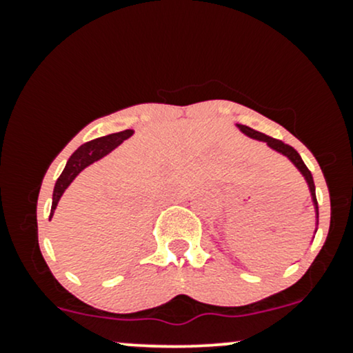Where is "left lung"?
Instances as JSON below:
<instances>
[{
	"mask_svg": "<svg viewBox=\"0 0 353 353\" xmlns=\"http://www.w3.org/2000/svg\"><path fill=\"white\" fill-rule=\"evenodd\" d=\"M236 125H237L239 131L242 132V134H245L247 137H250V139H255V141H261V143H265L270 149H272V151L282 154L283 157H287V159H289L290 163L295 165V169H297V171L302 174V177L307 182V188H309V192H310V197H312V204H314V210H315V232H317V229H319V204H317V197H315L314 177H312V174H310L309 169H307V165L303 164L301 154L295 151L292 145L283 144L282 141L274 139V137L262 134V132H259V131H254V129L247 128V125H242V124H236Z\"/></svg>",
	"mask_w": 353,
	"mask_h": 353,
	"instance_id": "8db88e82",
	"label": "left lung"
}]
</instances>
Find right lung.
<instances>
[{
	"label": "right lung",
	"instance_id": "1",
	"mask_svg": "<svg viewBox=\"0 0 353 353\" xmlns=\"http://www.w3.org/2000/svg\"><path fill=\"white\" fill-rule=\"evenodd\" d=\"M132 134H134L132 129H125V131L114 132V134L103 136V137H98V139L89 141V143L83 144L81 148H78L74 152H72V156L68 159L66 168H64V171L61 172L59 179L56 181L54 184L50 219L52 217V214H54V209L56 205H58L61 196L64 194V190L70 188L71 182L76 179V176H78L83 169H86L88 165L96 163V161L103 159V157L108 156L109 152L114 151L117 145L123 144L124 141L129 139Z\"/></svg>",
	"mask_w": 353,
	"mask_h": 353
}]
</instances>
